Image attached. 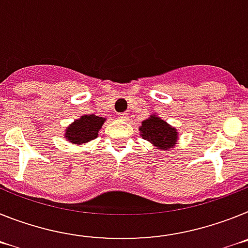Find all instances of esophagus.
<instances>
[{"label": "esophagus", "mask_w": 248, "mask_h": 248, "mask_svg": "<svg viewBox=\"0 0 248 248\" xmlns=\"http://www.w3.org/2000/svg\"><path fill=\"white\" fill-rule=\"evenodd\" d=\"M118 118L122 120V121H128V116H127V113H118Z\"/></svg>", "instance_id": "esophagus-1"}]
</instances>
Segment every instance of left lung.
I'll use <instances>...</instances> for the list:
<instances>
[{"label": "left lung", "mask_w": 248, "mask_h": 248, "mask_svg": "<svg viewBox=\"0 0 248 248\" xmlns=\"http://www.w3.org/2000/svg\"><path fill=\"white\" fill-rule=\"evenodd\" d=\"M139 130L142 139L151 142L160 150H172L178 139L175 127L170 126L156 115H151L150 118L142 122V126H140Z\"/></svg>", "instance_id": "left-lung-1"}]
</instances>
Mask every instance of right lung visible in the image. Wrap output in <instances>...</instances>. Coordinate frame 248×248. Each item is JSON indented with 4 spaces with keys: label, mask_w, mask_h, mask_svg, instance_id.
I'll use <instances>...</instances> for the list:
<instances>
[{
    "label": "right lung",
    "mask_w": 248,
    "mask_h": 248,
    "mask_svg": "<svg viewBox=\"0 0 248 248\" xmlns=\"http://www.w3.org/2000/svg\"><path fill=\"white\" fill-rule=\"evenodd\" d=\"M106 118L98 117L94 115H85L76 120L66 128L64 137L68 142L75 145H83L92 141L98 136V131L101 130L103 122Z\"/></svg>",
    "instance_id": "right-lung-1"
}]
</instances>
